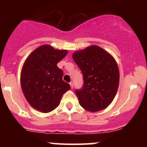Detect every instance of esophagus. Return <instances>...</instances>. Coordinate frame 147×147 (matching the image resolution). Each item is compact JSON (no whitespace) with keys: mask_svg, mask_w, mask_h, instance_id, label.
I'll use <instances>...</instances> for the list:
<instances>
[{"mask_svg":"<svg viewBox=\"0 0 147 147\" xmlns=\"http://www.w3.org/2000/svg\"><path fill=\"white\" fill-rule=\"evenodd\" d=\"M69 85H70V87H71V88H73L74 87V84H73V82H69Z\"/></svg>","mask_w":147,"mask_h":147,"instance_id":"esophagus-1","label":"esophagus"}]
</instances>
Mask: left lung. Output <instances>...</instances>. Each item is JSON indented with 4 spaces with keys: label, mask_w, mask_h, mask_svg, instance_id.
<instances>
[{
    "label": "left lung",
    "mask_w": 147,
    "mask_h": 147,
    "mask_svg": "<svg viewBox=\"0 0 147 147\" xmlns=\"http://www.w3.org/2000/svg\"><path fill=\"white\" fill-rule=\"evenodd\" d=\"M72 58L83 75L84 84L75 90L81 106L95 112L107 107L115 98L119 82V72L114 57L97 45L76 51Z\"/></svg>",
    "instance_id": "left-lung-1"
}]
</instances>
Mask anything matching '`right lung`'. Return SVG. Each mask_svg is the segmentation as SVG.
Returning a JSON list of instances; mask_svg holds the SVG:
<instances>
[{"instance_id": "1", "label": "right lung", "mask_w": 147, "mask_h": 147, "mask_svg": "<svg viewBox=\"0 0 147 147\" xmlns=\"http://www.w3.org/2000/svg\"><path fill=\"white\" fill-rule=\"evenodd\" d=\"M68 53L48 45L35 49L26 59L20 75L23 92L28 103L47 113L57 107L63 94L70 90L63 80V72L57 66Z\"/></svg>"}]
</instances>
